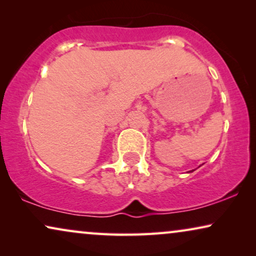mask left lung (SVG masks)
<instances>
[{
  "mask_svg": "<svg viewBox=\"0 0 256 256\" xmlns=\"http://www.w3.org/2000/svg\"><path fill=\"white\" fill-rule=\"evenodd\" d=\"M192 171H194V170H192Z\"/></svg>",
  "mask_w": 256,
  "mask_h": 256,
  "instance_id": "obj_1",
  "label": "left lung"
}]
</instances>
